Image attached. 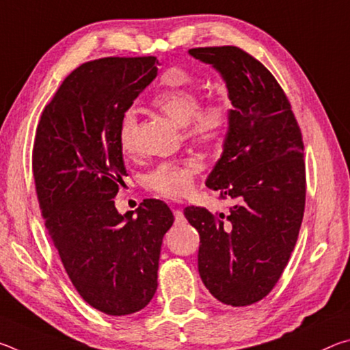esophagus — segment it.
Instances as JSON below:
<instances>
[{
    "label": "esophagus",
    "mask_w": 350,
    "mask_h": 350,
    "mask_svg": "<svg viewBox=\"0 0 350 350\" xmlns=\"http://www.w3.org/2000/svg\"><path fill=\"white\" fill-rule=\"evenodd\" d=\"M174 219H176V224L180 225L185 222V216H183V211L182 210H176L174 211Z\"/></svg>",
    "instance_id": "esophagus-1"
}]
</instances>
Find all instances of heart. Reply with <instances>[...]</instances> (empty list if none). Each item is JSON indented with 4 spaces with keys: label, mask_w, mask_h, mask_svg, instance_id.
I'll use <instances>...</instances> for the list:
<instances>
[{
    "label": "heart",
    "mask_w": 350,
    "mask_h": 350,
    "mask_svg": "<svg viewBox=\"0 0 350 350\" xmlns=\"http://www.w3.org/2000/svg\"><path fill=\"white\" fill-rule=\"evenodd\" d=\"M159 109L176 125L185 126V135L193 144L215 145L224 137L230 122V109L222 100H211L200 105L199 94L193 88L176 86L157 94L152 100ZM137 118L134 111H126L118 125V145L131 152L135 145ZM200 165L194 159L182 163H162L148 176L146 183L152 191L168 199H180L191 193L194 176Z\"/></svg>",
    "instance_id": "obj_1"
}]
</instances>
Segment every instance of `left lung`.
Masks as SVG:
<instances>
[{
    "label": "left lung",
    "mask_w": 350,
    "mask_h": 350,
    "mask_svg": "<svg viewBox=\"0 0 350 350\" xmlns=\"http://www.w3.org/2000/svg\"><path fill=\"white\" fill-rule=\"evenodd\" d=\"M225 81L230 109L221 159L205 185L230 198L227 215L187 206L199 232V275L217 301L244 307L267 296L288 262L306 204L303 135L280 83L236 46L196 47Z\"/></svg>",
    "instance_id": "obj_1"
}]
</instances>
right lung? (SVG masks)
Segmentation results:
<instances>
[{
  "label": "right lung",
  "instance_id": "1",
  "mask_svg": "<svg viewBox=\"0 0 350 350\" xmlns=\"http://www.w3.org/2000/svg\"><path fill=\"white\" fill-rule=\"evenodd\" d=\"M156 57H108L72 70L46 106L32 151L35 189L52 242L77 292L112 317L139 312L157 288L170 206L145 199L120 215L126 176L118 125L156 79Z\"/></svg>",
  "mask_w": 350,
  "mask_h": 350
}]
</instances>
